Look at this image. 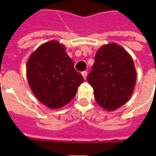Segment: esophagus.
Returning <instances> with one entry per match:
<instances>
[{"label":"esophagus","instance_id":"1","mask_svg":"<svg viewBox=\"0 0 156 156\" xmlns=\"http://www.w3.org/2000/svg\"><path fill=\"white\" fill-rule=\"evenodd\" d=\"M81 75H82V76H83V78H84V79H86L87 75V71H83V72H81Z\"/></svg>","mask_w":156,"mask_h":156}]
</instances>
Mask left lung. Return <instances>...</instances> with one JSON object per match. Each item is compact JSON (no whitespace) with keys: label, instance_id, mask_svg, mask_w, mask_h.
I'll use <instances>...</instances> for the list:
<instances>
[{"label":"left lung","instance_id":"left-lung-1","mask_svg":"<svg viewBox=\"0 0 156 156\" xmlns=\"http://www.w3.org/2000/svg\"><path fill=\"white\" fill-rule=\"evenodd\" d=\"M87 80L93 87L96 102L106 110H115L134 91L136 72L133 59L115 43L102 46L96 52Z\"/></svg>","mask_w":156,"mask_h":156}]
</instances>
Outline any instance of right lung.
Masks as SVG:
<instances>
[{"label":"right lung","mask_w":156,"mask_h":156,"mask_svg":"<svg viewBox=\"0 0 156 156\" xmlns=\"http://www.w3.org/2000/svg\"><path fill=\"white\" fill-rule=\"evenodd\" d=\"M65 50L64 46L55 41H48L34 52L27 61L30 88L37 99L50 108L68 104L84 81Z\"/></svg>","instance_id":"obj_1"}]
</instances>
